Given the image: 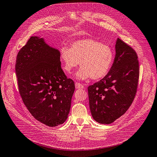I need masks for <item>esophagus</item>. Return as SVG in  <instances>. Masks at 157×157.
I'll return each mask as SVG.
<instances>
[{
  "label": "esophagus",
  "instance_id": "1",
  "mask_svg": "<svg viewBox=\"0 0 157 157\" xmlns=\"http://www.w3.org/2000/svg\"><path fill=\"white\" fill-rule=\"evenodd\" d=\"M75 87L76 89H83L84 88V86H83L81 83H78V82H76L75 83Z\"/></svg>",
  "mask_w": 157,
  "mask_h": 157
}]
</instances>
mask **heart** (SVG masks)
I'll list each match as a JSON object with an SVG mask.
<instances>
[{
	"label": "heart",
	"mask_w": 157,
	"mask_h": 157,
	"mask_svg": "<svg viewBox=\"0 0 157 157\" xmlns=\"http://www.w3.org/2000/svg\"><path fill=\"white\" fill-rule=\"evenodd\" d=\"M59 56L64 71L68 74L80 62L81 68L75 74L78 80L103 78L109 72L114 58L112 48L91 38L74 41L70 48L62 46Z\"/></svg>",
	"instance_id": "1"
}]
</instances>
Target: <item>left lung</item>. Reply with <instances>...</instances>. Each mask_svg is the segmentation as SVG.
<instances>
[{"label":"left lung","instance_id":"left-lung-1","mask_svg":"<svg viewBox=\"0 0 157 157\" xmlns=\"http://www.w3.org/2000/svg\"><path fill=\"white\" fill-rule=\"evenodd\" d=\"M116 56L105 77L88 87L92 117L102 124L113 123L130 107L136 93L139 62L136 52L117 38Z\"/></svg>","mask_w":157,"mask_h":157}]
</instances>
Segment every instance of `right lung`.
I'll list each match as a JSON object with an SVG mask.
<instances>
[{
    "label": "right lung",
    "mask_w": 157,
    "mask_h": 157,
    "mask_svg": "<svg viewBox=\"0 0 157 157\" xmlns=\"http://www.w3.org/2000/svg\"><path fill=\"white\" fill-rule=\"evenodd\" d=\"M15 72L21 97L34 118L50 127L63 124L75 86L62 71L59 50L44 38L31 37L17 56Z\"/></svg>",
    "instance_id": "obj_1"
}]
</instances>
